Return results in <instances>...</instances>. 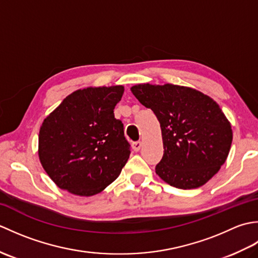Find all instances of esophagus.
I'll return each instance as SVG.
<instances>
[{"instance_id":"esophagus-1","label":"esophagus","mask_w":258,"mask_h":258,"mask_svg":"<svg viewBox=\"0 0 258 258\" xmlns=\"http://www.w3.org/2000/svg\"><path fill=\"white\" fill-rule=\"evenodd\" d=\"M142 146H143V143H142V142H134L132 144V149L135 152H139L142 149Z\"/></svg>"}]
</instances>
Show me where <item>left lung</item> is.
Returning <instances> with one entry per match:
<instances>
[{
  "label": "left lung",
  "mask_w": 258,
  "mask_h": 258,
  "mask_svg": "<svg viewBox=\"0 0 258 258\" xmlns=\"http://www.w3.org/2000/svg\"><path fill=\"white\" fill-rule=\"evenodd\" d=\"M131 91L161 125L164 154L155 167L158 176L180 189L206 184L225 163L233 141L220 105L188 86L144 83Z\"/></svg>",
  "instance_id": "8db88e82"
}]
</instances>
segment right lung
<instances>
[{
    "label": "right lung",
    "mask_w": 258,
    "mask_h": 258,
    "mask_svg": "<svg viewBox=\"0 0 258 258\" xmlns=\"http://www.w3.org/2000/svg\"><path fill=\"white\" fill-rule=\"evenodd\" d=\"M123 85L76 90L43 120L38 158L59 188L78 196L101 193L130 157L123 124L114 117Z\"/></svg>",
    "instance_id": "1"
}]
</instances>
